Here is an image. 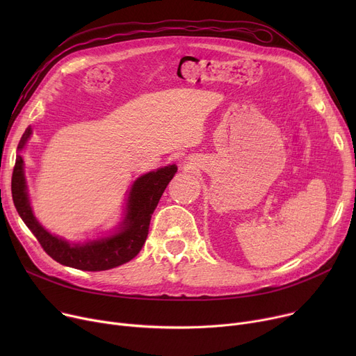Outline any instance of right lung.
<instances>
[{
    "mask_svg": "<svg viewBox=\"0 0 356 356\" xmlns=\"http://www.w3.org/2000/svg\"><path fill=\"white\" fill-rule=\"evenodd\" d=\"M33 134L27 127L17 147V159L11 179V193L15 209L40 242L43 250L62 266L83 271H104L122 266L133 259L143 248L148 235L149 219L159 200L177 172L176 164H168L140 176L128 191L122 219L108 235L85 242H70L50 234L34 216L30 204L24 160L20 154Z\"/></svg>",
    "mask_w": 356,
    "mask_h": 356,
    "instance_id": "1",
    "label": "right lung"
}]
</instances>
